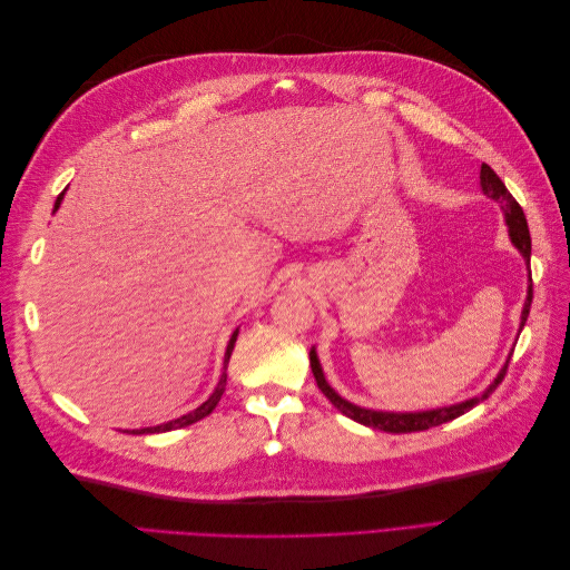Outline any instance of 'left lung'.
<instances>
[{"label": "left lung", "mask_w": 570, "mask_h": 570, "mask_svg": "<svg viewBox=\"0 0 570 570\" xmlns=\"http://www.w3.org/2000/svg\"><path fill=\"white\" fill-rule=\"evenodd\" d=\"M480 187H482V195L494 199L499 204V209H502L504 220H507V226H509L511 245L521 252L523 262H525V266L530 271V230H528V220H525V214H523V209L519 206V202L511 197L507 185L499 180V176L494 174V170L488 164H482V168H480ZM530 304H532V278H530V273H528V295H525V304H523V312H521L519 333L523 331V325L528 321ZM509 358H511V354H509ZM509 358H507V364L502 366V371H499L494 381L490 383V387H485V392L478 394V396H471V400L452 404V406H442V409H428V411H381V409H366V406L352 404V402L344 400V396H340L325 381L323 368H321V361H318V354H316V347H312V352H308V361H312V371H314V377H316V385L327 396V400L333 402V406L340 413H344V416H347V419H352V421H356L361 425L375 428V430H385V433H419V430L435 428V425H442L446 421H454V419L463 416L465 411H471L480 402H485L488 396L497 390V385L504 381Z\"/></svg>", "instance_id": "1"}]
</instances>
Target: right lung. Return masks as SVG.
I'll return each mask as SVG.
<instances>
[{"mask_svg": "<svg viewBox=\"0 0 570 570\" xmlns=\"http://www.w3.org/2000/svg\"><path fill=\"white\" fill-rule=\"evenodd\" d=\"M61 199H63V193L57 197V202H55V212L59 209L61 206ZM237 333H239V327H235L233 331V335H230V340H228V347H226V356H223V375H220V381H218V385H216V390L212 392V396L209 400H206L202 406H197L195 411H189V413H183L180 419H174V421H166V423H161V425H151V428H140V430H126L128 435H154V433H168V430H178V428H185V425H193V423H197V421H202L204 416H209V413L216 409V404L220 402V396H223V392H226V381H228V373H226V368H228V361H230V354H233V347H235V340H237Z\"/></svg>", "mask_w": 570, "mask_h": 570, "instance_id": "add662e5", "label": "right lung"}]
</instances>
